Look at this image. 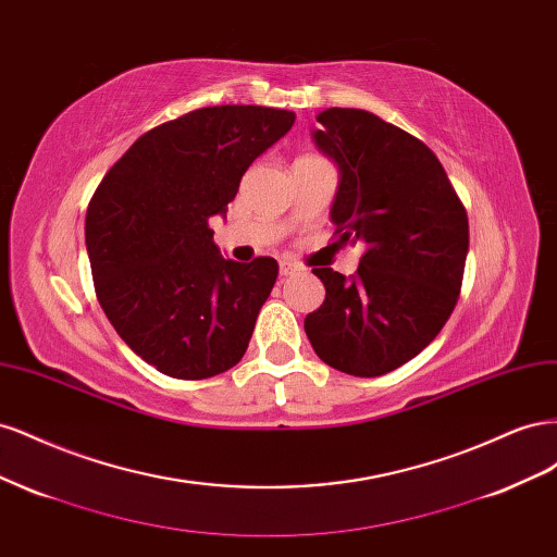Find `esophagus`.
<instances>
[{
  "label": "esophagus",
  "instance_id": "34e87169",
  "mask_svg": "<svg viewBox=\"0 0 557 557\" xmlns=\"http://www.w3.org/2000/svg\"><path fill=\"white\" fill-rule=\"evenodd\" d=\"M278 272H281V276H293V274H297V272H299V269H297V264H295V262L281 260V264H278Z\"/></svg>",
  "mask_w": 557,
  "mask_h": 557
}]
</instances>
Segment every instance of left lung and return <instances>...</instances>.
I'll list each match as a JSON object with an SVG mask.
<instances>
[{"instance_id": "obj_1", "label": "left lung", "mask_w": 557, "mask_h": 557, "mask_svg": "<svg viewBox=\"0 0 557 557\" xmlns=\"http://www.w3.org/2000/svg\"><path fill=\"white\" fill-rule=\"evenodd\" d=\"M313 132L339 164L332 221L362 244L358 272L313 274L325 301L305 318L315 356L352 376H383L416 358L458 305L469 248L465 205L432 150L362 109H327Z\"/></svg>"}]
</instances>
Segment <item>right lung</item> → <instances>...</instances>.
Returning <instances> with one entry per match:
<instances>
[{
    "label": "right lung",
    "instance_id": "1",
    "mask_svg": "<svg viewBox=\"0 0 557 557\" xmlns=\"http://www.w3.org/2000/svg\"><path fill=\"white\" fill-rule=\"evenodd\" d=\"M293 123L269 107L197 109L141 134L97 185L86 213L95 293L158 372L199 381L244 358L278 262L225 260L209 218Z\"/></svg>",
    "mask_w": 557,
    "mask_h": 557
}]
</instances>
